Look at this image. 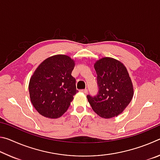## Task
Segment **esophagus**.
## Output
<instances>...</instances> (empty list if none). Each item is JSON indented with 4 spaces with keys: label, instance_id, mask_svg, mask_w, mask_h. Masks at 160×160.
Instances as JSON below:
<instances>
[{
    "label": "esophagus",
    "instance_id": "1",
    "mask_svg": "<svg viewBox=\"0 0 160 160\" xmlns=\"http://www.w3.org/2000/svg\"><path fill=\"white\" fill-rule=\"evenodd\" d=\"M80 92H83V93H85V94H87L88 92V89H84V90H80Z\"/></svg>",
    "mask_w": 160,
    "mask_h": 160
}]
</instances>
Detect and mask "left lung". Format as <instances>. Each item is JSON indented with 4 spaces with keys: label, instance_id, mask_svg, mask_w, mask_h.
<instances>
[{
    "label": "left lung",
    "instance_id": "obj_1",
    "mask_svg": "<svg viewBox=\"0 0 160 160\" xmlns=\"http://www.w3.org/2000/svg\"><path fill=\"white\" fill-rule=\"evenodd\" d=\"M98 93L87 95L97 114L104 118L117 116L128 106L133 88L126 68L114 58L105 57L94 63Z\"/></svg>",
    "mask_w": 160,
    "mask_h": 160
}]
</instances>
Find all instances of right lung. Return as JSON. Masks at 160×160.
Returning a JSON list of instances; mask_svg holds the SVG:
<instances>
[{
	"label": "right lung",
	"mask_w": 160,
	"mask_h": 160,
	"mask_svg": "<svg viewBox=\"0 0 160 160\" xmlns=\"http://www.w3.org/2000/svg\"><path fill=\"white\" fill-rule=\"evenodd\" d=\"M75 63L69 56L56 55L46 59L32 75L29 84L34 107L47 118H57L66 112L76 94Z\"/></svg>",
	"instance_id": "obj_1"
}]
</instances>
